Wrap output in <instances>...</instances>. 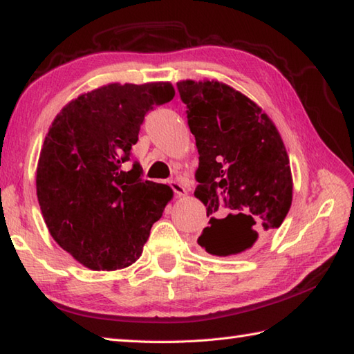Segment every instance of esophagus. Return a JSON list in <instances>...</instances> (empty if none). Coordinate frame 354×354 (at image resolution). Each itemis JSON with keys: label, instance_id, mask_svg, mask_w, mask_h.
<instances>
[{"label": "esophagus", "instance_id": "esophagus-1", "mask_svg": "<svg viewBox=\"0 0 354 354\" xmlns=\"http://www.w3.org/2000/svg\"><path fill=\"white\" fill-rule=\"evenodd\" d=\"M170 187H171V190L175 192L176 198H183V196H185V194H187V189H185V187H184L183 184H179V183H176V181H171V183H170Z\"/></svg>", "mask_w": 354, "mask_h": 354}]
</instances>
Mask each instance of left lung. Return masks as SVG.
<instances>
[{
  "label": "left lung",
  "instance_id": "8db88e82",
  "mask_svg": "<svg viewBox=\"0 0 354 354\" xmlns=\"http://www.w3.org/2000/svg\"><path fill=\"white\" fill-rule=\"evenodd\" d=\"M196 140V196L209 227L198 243L217 257L257 250L280 228L293 181L281 135L257 103L219 80L178 82Z\"/></svg>",
  "mask_w": 354,
  "mask_h": 354
}]
</instances>
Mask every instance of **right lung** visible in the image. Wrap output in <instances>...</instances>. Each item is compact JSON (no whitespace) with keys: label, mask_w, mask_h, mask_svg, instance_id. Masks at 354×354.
Returning a JSON list of instances; mask_svg holds the SVG:
<instances>
[{"label":"right lung","mask_w":354,"mask_h":354,"mask_svg":"<svg viewBox=\"0 0 354 354\" xmlns=\"http://www.w3.org/2000/svg\"><path fill=\"white\" fill-rule=\"evenodd\" d=\"M175 97L170 82L109 84L66 103L45 135L36 194L55 242L80 265L115 270L140 259L150 228L173 198L169 185L142 181L131 149L153 104Z\"/></svg>","instance_id":"1"}]
</instances>
